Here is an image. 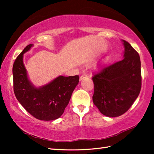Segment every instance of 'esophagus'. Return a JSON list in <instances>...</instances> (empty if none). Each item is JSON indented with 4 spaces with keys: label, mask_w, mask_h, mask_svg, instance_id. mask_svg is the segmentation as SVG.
Listing matches in <instances>:
<instances>
[{
    "label": "esophagus",
    "mask_w": 154,
    "mask_h": 154,
    "mask_svg": "<svg viewBox=\"0 0 154 154\" xmlns=\"http://www.w3.org/2000/svg\"><path fill=\"white\" fill-rule=\"evenodd\" d=\"M87 78V74H83L82 75V76L80 77V80H83L84 78Z\"/></svg>",
    "instance_id": "esophagus-1"
}]
</instances>
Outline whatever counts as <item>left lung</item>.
<instances>
[{"label":"left lung","mask_w":154,"mask_h":154,"mask_svg":"<svg viewBox=\"0 0 154 154\" xmlns=\"http://www.w3.org/2000/svg\"><path fill=\"white\" fill-rule=\"evenodd\" d=\"M124 58L106 66L94 74L93 102L103 115L118 117L126 112L138 96L142 87L140 58L125 40Z\"/></svg>","instance_id":"1"}]
</instances>
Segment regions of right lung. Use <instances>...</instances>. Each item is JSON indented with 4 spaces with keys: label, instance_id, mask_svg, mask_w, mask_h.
<instances>
[{
    "label": "right lung",
    "instance_id": "right-lung-1",
    "mask_svg": "<svg viewBox=\"0 0 154 154\" xmlns=\"http://www.w3.org/2000/svg\"><path fill=\"white\" fill-rule=\"evenodd\" d=\"M32 46V44L26 46L14 62V94L24 108L38 120H56L68 104L72 94L79 82V76H59L45 86L35 87L28 78L23 63V54Z\"/></svg>",
    "mask_w": 154,
    "mask_h": 154
}]
</instances>
